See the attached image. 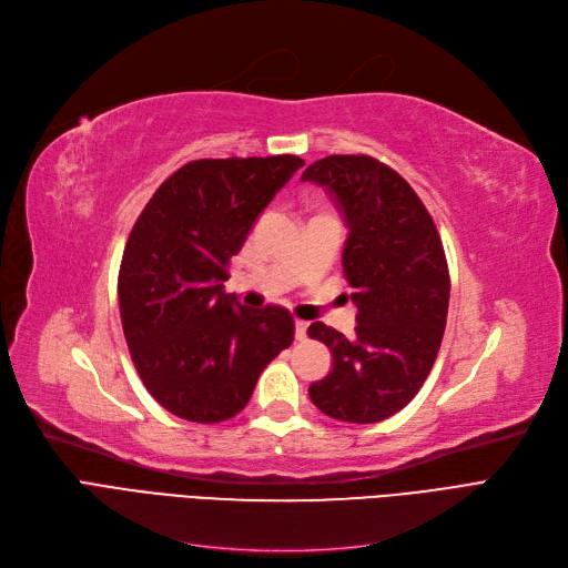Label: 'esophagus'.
I'll use <instances>...</instances> for the list:
<instances>
[{"instance_id": "1", "label": "esophagus", "mask_w": 568, "mask_h": 568, "mask_svg": "<svg viewBox=\"0 0 568 568\" xmlns=\"http://www.w3.org/2000/svg\"><path fill=\"white\" fill-rule=\"evenodd\" d=\"M307 338V322L296 320V341H305Z\"/></svg>"}]
</instances>
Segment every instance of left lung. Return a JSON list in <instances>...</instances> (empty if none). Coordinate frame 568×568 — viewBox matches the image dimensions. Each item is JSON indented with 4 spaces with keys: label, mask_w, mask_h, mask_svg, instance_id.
Segmentation results:
<instances>
[{
    "label": "left lung",
    "mask_w": 568,
    "mask_h": 568,
    "mask_svg": "<svg viewBox=\"0 0 568 568\" xmlns=\"http://www.w3.org/2000/svg\"><path fill=\"white\" fill-rule=\"evenodd\" d=\"M301 181L326 187L343 211V272L357 305L352 338L310 324L307 336L334 355L310 399L343 423L385 420L416 397L442 345L452 280L439 232L414 187L368 154H331Z\"/></svg>",
    "instance_id": "1"
}]
</instances>
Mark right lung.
I'll list each match as a JSON object with an SVG mask.
<instances>
[{
	"label": "right lung",
	"mask_w": 568,
	"mask_h": 568,
	"mask_svg": "<svg viewBox=\"0 0 568 568\" xmlns=\"http://www.w3.org/2000/svg\"><path fill=\"white\" fill-rule=\"evenodd\" d=\"M303 166L296 154L187 162L158 187L122 256L120 312L135 371L173 416L223 423L293 343L280 305L244 307L223 291L230 258Z\"/></svg>",
	"instance_id": "right-lung-1"
}]
</instances>
